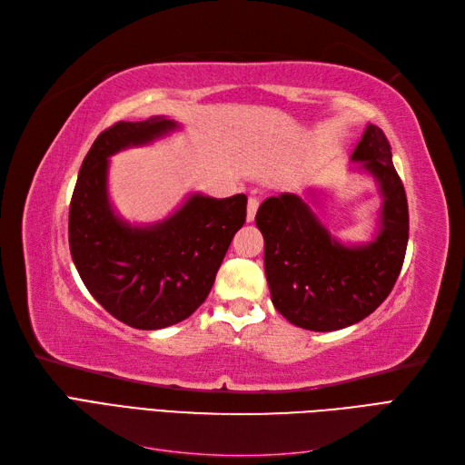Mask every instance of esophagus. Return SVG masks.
I'll list each match as a JSON object with an SVG mask.
<instances>
[{
  "label": "esophagus",
  "mask_w": 465,
  "mask_h": 465,
  "mask_svg": "<svg viewBox=\"0 0 465 465\" xmlns=\"http://www.w3.org/2000/svg\"><path fill=\"white\" fill-rule=\"evenodd\" d=\"M258 207H260V202H258L256 198H250V200H248V211H246V221H248V223L254 221Z\"/></svg>",
  "instance_id": "1"
}]
</instances>
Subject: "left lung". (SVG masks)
Here are the masks:
<instances>
[{"label":"left lung","mask_w":465,"mask_h":465,"mask_svg":"<svg viewBox=\"0 0 465 465\" xmlns=\"http://www.w3.org/2000/svg\"><path fill=\"white\" fill-rule=\"evenodd\" d=\"M351 161L380 188L374 241L345 246L294 193L267 198L256 213L272 302L291 323L333 331L361 322L386 301L401 272L410 211L384 132L369 124Z\"/></svg>","instance_id":"1"}]
</instances>
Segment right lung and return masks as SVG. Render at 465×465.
I'll return each instance as SVG.
<instances>
[{"label":"right lung","mask_w":465,"mask_h":465,"mask_svg":"<svg viewBox=\"0 0 465 465\" xmlns=\"http://www.w3.org/2000/svg\"><path fill=\"white\" fill-rule=\"evenodd\" d=\"M176 128L164 116L110 125L83 161L69 203V250L83 283L106 312L135 330L168 328L198 311L246 221L244 193L224 200L192 193L171 217L147 227L114 213L108 157Z\"/></svg>","instance_id":"add662e5"}]
</instances>
